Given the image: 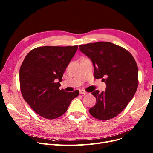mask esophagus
Wrapping results in <instances>:
<instances>
[{
    "label": "esophagus",
    "mask_w": 153,
    "mask_h": 153,
    "mask_svg": "<svg viewBox=\"0 0 153 153\" xmlns=\"http://www.w3.org/2000/svg\"><path fill=\"white\" fill-rule=\"evenodd\" d=\"M80 94H86L87 92L85 91H84V89H80Z\"/></svg>",
    "instance_id": "1"
}]
</instances>
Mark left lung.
<instances>
[{"instance_id":"left-lung-1","label":"left lung","mask_w":153,"mask_h":153,"mask_svg":"<svg viewBox=\"0 0 153 153\" xmlns=\"http://www.w3.org/2000/svg\"><path fill=\"white\" fill-rule=\"evenodd\" d=\"M81 52L94 66V76L103 78L106 91L92 92L96 104L89 111L92 116L107 121L126 107L137 91L138 66L128 50L110 42L100 41L79 45Z\"/></svg>"}]
</instances>
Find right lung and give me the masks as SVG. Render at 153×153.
<instances>
[{
    "instance_id": "1",
    "label": "right lung",
    "mask_w": 153,
    "mask_h": 153,
    "mask_svg": "<svg viewBox=\"0 0 153 153\" xmlns=\"http://www.w3.org/2000/svg\"><path fill=\"white\" fill-rule=\"evenodd\" d=\"M78 46L37 47L26 55L20 69L23 98L40 116L54 119L66 112L79 91L60 89V82Z\"/></svg>"
}]
</instances>
